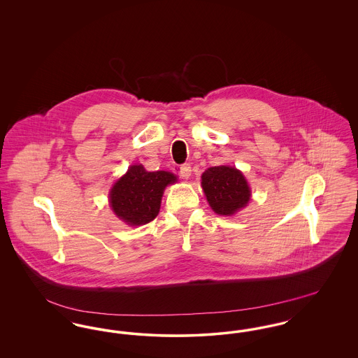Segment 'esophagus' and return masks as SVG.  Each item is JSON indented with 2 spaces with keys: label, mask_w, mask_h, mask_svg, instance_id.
<instances>
[{
  "label": "esophagus",
  "mask_w": 358,
  "mask_h": 358,
  "mask_svg": "<svg viewBox=\"0 0 358 358\" xmlns=\"http://www.w3.org/2000/svg\"><path fill=\"white\" fill-rule=\"evenodd\" d=\"M190 173H192V168L189 164H184L180 166V176L182 178H189L190 177Z\"/></svg>",
  "instance_id": "34e87169"
}]
</instances>
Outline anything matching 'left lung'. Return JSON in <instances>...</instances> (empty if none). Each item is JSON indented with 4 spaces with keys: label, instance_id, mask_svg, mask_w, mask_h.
<instances>
[{
    "label": "left lung",
    "instance_id": "1",
    "mask_svg": "<svg viewBox=\"0 0 358 358\" xmlns=\"http://www.w3.org/2000/svg\"><path fill=\"white\" fill-rule=\"evenodd\" d=\"M201 187L210 208L220 216H232L248 204L251 189L241 171L232 166H213L201 176Z\"/></svg>",
    "mask_w": 358,
    "mask_h": 358
}]
</instances>
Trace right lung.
I'll return each instance as SVG.
<instances>
[{
    "instance_id": "1",
    "label": "right lung",
    "mask_w": 358,
    "mask_h": 358,
    "mask_svg": "<svg viewBox=\"0 0 358 358\" xmlns=\"http://www.w3.org/2000/svg\"><path fill=\"white\" fill-rule=\"evenodd\" d=\"M176 181L171 171H148L142 165H133L110 190L111 209L131 227L148 224L159 212L165 187Z\"/></svg>"
}]
</instances>
